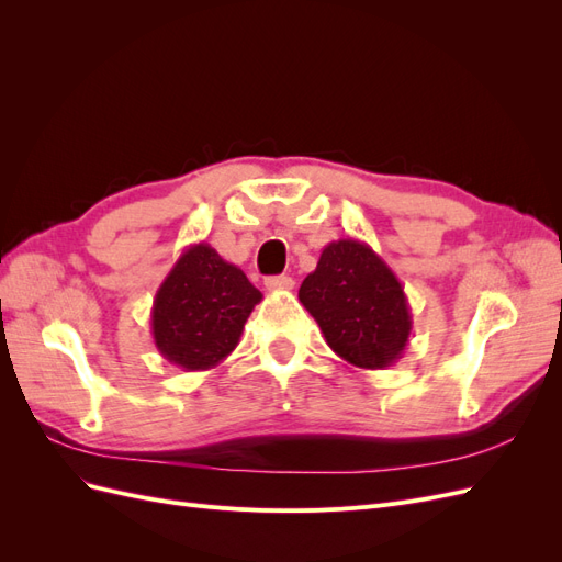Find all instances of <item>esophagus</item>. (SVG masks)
<instances>
[{"label":"esophagus","mask_w":562,"mask_h":562,"mask_svg":"<svg viewBox=\"0 0 562 562\" xmlns=\"http://www.w3.org/2000/svg\"><path fill=\"white\" fill-rule=\"evenodd\" d=\"M295 285V281L288 277V274H281V277H267L265 279V288L267 291H291V288Z\"/></svg>","instance_id":"34e87169"}]
</instances>
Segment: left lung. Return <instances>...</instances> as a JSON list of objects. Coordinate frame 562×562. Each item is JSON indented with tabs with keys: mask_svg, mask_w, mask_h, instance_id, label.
<instances>
[{
	"mask_svg": "<svg viewBox=\"0 0 562 562\" xmlns=\"http://www.w3.org/2000/svg\"><path fill=\"white\" fill-rule=\"evenodd\" d=\"M297 297L342 361L384 370L403 356L413 314L398 277L368 244L330 241Z\"/></svg>",
	"mask_w": 562,
	"mask_h": 562,
	"instance_id": "obj_1",
	"label": "left lung"
}]
</instances>
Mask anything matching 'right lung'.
<instances>
[{
	"instance_id": "right-lung-1",
	"label": "right lung",
	"mask_w": 562,
	"mask_h": 562,
	"mask_svg": "<svg viewBox=\"0 0 562 562\" xmlns=\"http://www.w3.org/2000/svg\"><path fill=\"white\" fill-rule=\"evenodd\" d=\"M262 293L209 244L182 250L151 304V337L168 363L187 372L215 368L236 349Z\"/></svg>"
}]
</instances>
